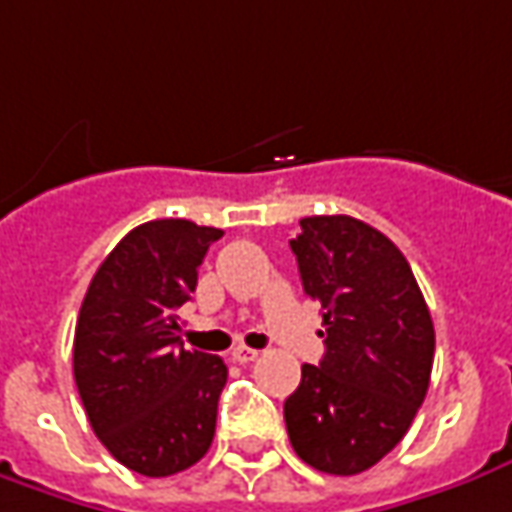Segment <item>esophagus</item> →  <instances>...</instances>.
<instances>
[{
	"instance_id": "obj_1",
	"label": "esophagus",
	"mask_w": 512,
	"mask_h": 512,
	"mask_svg": "<svg viewBox=\"0 0 512 512\" xmlns=\"http://www.w3.org/2000/svg\"><path fill=\"white\" fill-rule=\"evenodd\" d=\"M257 356H260V353H257V350H252V347H246V344L232 347V358H235L238 364H249V361H255Z\"/></svg>"
}]
</instances>
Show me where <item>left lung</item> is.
Instances as JSON below:
<instances>
[{
  "label": "left lung",
  "mask_w": 512,
  "mask_h": 512,
  "mask_svg": "<svg viewBox=\"0 0 512 512\" xmlns=\"http://www.w3.org/2000/svg\"><path fill=\"white\" fill-rule=\"evenodd\" d=\"M288 243L325 325V356L319 367L302 364L285 401L288 440L322 474H361L401 443L426 398L429 305L401 249L358 218H302Z\"/></svg>",
  "instance_id": "1"
}]
</instances>
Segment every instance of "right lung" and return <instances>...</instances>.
<instances>
[{"mask_svg":"<svg viewBox=\"0 0 512 512\" xmlns=\"http://www.w3.org/2000/svg\"><path fill=\"white\" fill-rule=\"evenodd\" d=\"M224 232L184 218L131 229L83 297L72 370L97 440L125 468L170 476L196 465L215 437L227 364L184 350L176 311Z\"/></svg>","mask_w":512,"mask_h":512,"instance_id":"obj_1","label":"right lung"}]
</instances>
